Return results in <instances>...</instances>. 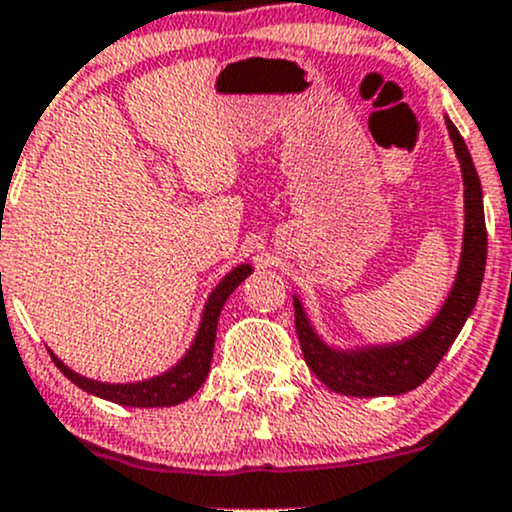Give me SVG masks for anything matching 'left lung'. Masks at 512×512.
<instances>
[{"label": "left lung", "instance_id": "obj_1", "mask_svg": "<svg viewBox=\"0 0 512 512\" xmlns=\"http://www.w3.org/2000/svg\"><path fill=\"white\" fill-rule=\"evenodd\" d=\"M449 138L457 150L459 165L464 177V250L459 260V272L454 279L442 311L432 318L423 333L398 345H376L364 350L342 352L333 350L318 338L316 330L308 323L299 299H294L296 335H299L303 359L308 369L328 386L330 391L345 396H398L418 389L428 376L435 372L440 359L447 355L449 345L459 335L462 325L469 318L471 308L479 299L481 282L486 269V221H484V196L481 182L466 150L464 138L457 126L447 119Z\"/></svg>", "mask_w": 512, "mask_h": 512}]
</instances>
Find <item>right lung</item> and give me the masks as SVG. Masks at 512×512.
<instances>
[{"mask_svg":"<svg viewBox=\"0 0 512 512\" xmlns=\"http://www.w3.org/2000/svg\"><path fill=\"white\" fill-rule=\"evenodd\" d=\"M250 265L235 267L233 272L223 277V282L211 291L209 301H206L204 316H201L199 333H196L194 345L189 347L187 355L182 357V362L177 367H172L170 372L155 376V379L138 381V384H101V381H92L87 376H80L72 369H67L58 357H53L55 367L63 372L72 384L80 386L82 391L94 393V396L106 398V401H114L119 406H131V408H165V406H177V403L187 401L189 396H194L199 391V386L204 384V379L209 376L211 369V357H213V342H216V325L218 316H221L223 303L240 282H245V277L250 274Z\"/></svg>","mask_w":512,"mask_h":512,"instance_id":"right-lung-1","label":"right lung"}]
</instances>
